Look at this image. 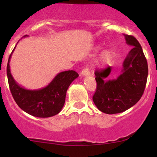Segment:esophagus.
<instances>
[{"label": "esophagus", "mask_w": 157, "mask_h": 157, "mask_svg": "<svg viewBox=\"0 0 157 157\" xmlns=\"http://www.w3.org/2000/svg\"><path fill=\"white\" fill-rule=\"evenodd\" d=\"M90 73L89 70H88L87 68H84V69L81 71V73H80V75L82 76H88L90 75Z\"/></svg>", "instance_id": "esophagus-1"}]
</instances>
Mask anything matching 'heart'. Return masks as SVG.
<instances>
[{
	"label": "heart",
	"instance_id": "heart-1",
	"mask_svg": "<svg viewBox=\"0 0 157 157\" xmlns=\"http://www.w3.org/2000/svg\"><path fill=\"white\" fill-rule=\"evenodd\" d=\"M114 54L112 51H109V50H107V51H105L103 54H101L100 58V62L102 65H106L108 64V63H111V61L113 59Z\"/></svg>",
	"mask_w": 157,
	"mask_h": 157
}]
</instances>
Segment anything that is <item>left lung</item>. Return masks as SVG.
I'll return each mask as SVG.
<instances>
[{
    "label": "left lung",
    "instance_id": "left-lung-1",
    "mask_svg": "<svg viewBox=\"0 0 157 157\" xmlns=\"http://www.w3.org/2000/svg\"><path fill=\"white\" fill-rule=\"evenodd\" d=\"M124 36L133 48L124 60L122 74L107 80L111 67L94 72L97 89L93 100L99 110L107 114L119 113L132 107L140 100L147 84L148 65L142 47L133 36Z\"/></svg>",
    "mask_w": 157,
    "mask_h": 157
}]
</instances>
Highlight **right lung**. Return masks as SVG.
<instances>
[{"label": "right lung", "mask_w": 157, "mask_h": 157, "mask_svg": "<svg viewBox=\"0 0 157 157\" xmlns=\"http://www.w3.org/2000/svg\"><path fill=\"white\" fill-rule=\"evenodd\" d=\"M12 53L8 59L7 75L10 92L17 104L33 117L45 118L59 113L64 105L67 90L71 83L78 77V74L74 71H63L59 73L48 86L42 89H25L15 81L10 74L9 63Z\"/></svg>", "instance_id": "obj_1"}]
</instances>
